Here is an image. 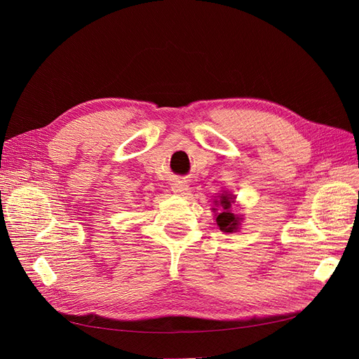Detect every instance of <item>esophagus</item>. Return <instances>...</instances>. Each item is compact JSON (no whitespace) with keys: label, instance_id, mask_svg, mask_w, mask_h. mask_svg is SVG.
Wrapping results in <instances>:
<instances>
[{"label":"esophagus","instance_id":"34e87169","mask_svg":"<svg viewBox=\"0 0 359 359\" xmlns=\"http://www.w3.org/2000/svg\"><path fill=\"white\" fill-rule=\"evenodd\" d=\"M187 190H189V184H187V181H184V180H177L175 182L172 184V191H173V193L182 194V193H186Z\"/></svg>","mask_w":359,"mask_h":359}]
</instances>
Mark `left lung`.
<instances>
[{
  "label": "left lung",
  "instance_id": "left-lung-1",
  "mask_svg": "<svg viewBox=\"0 0 359 359\" xmlns=\"http://www.w3.org/2000/svg\"><path fill=\"white\" fill-rule=\"evenodd\" d=\"M232 203H233L232 198L227 196V194H222V201H220L222 212L217 215L215 222H217V224H219L220 231H223V232H233L238 229V224H240V219L235 217L231 210Z\"/></svg>",
  "mask_w": 359,
  "mask_h": 359
}]
</instances>
